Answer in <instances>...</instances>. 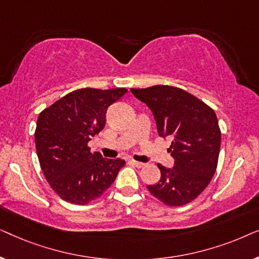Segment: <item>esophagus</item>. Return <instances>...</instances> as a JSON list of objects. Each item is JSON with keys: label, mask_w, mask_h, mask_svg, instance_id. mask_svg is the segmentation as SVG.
Returning <instances> with one entry per match:
<instances>
[{"label": "esophagus", "mask_w": 259, "mask_h": 259, "mask_svg": "<svg viewBox=\"0 0 259 259\" xmlns=\"http://www.w3.org/2000/svg\"><path fill=\"white\" fill-rule=\"evenodd\" d=\"M131 162H132V164L134 165V166H137L138 168H141V167H144L145 166V164L144 162H140V161H136V160H131Z\"/></svg>", "instance_id": "esophagus-1"}]
</instances>
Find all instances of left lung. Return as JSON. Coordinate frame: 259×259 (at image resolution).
I'll return each mask as SVG.
<instances>
[{
  "mask_svg": "<svg viewBox=\"0 0 259 259\" xmlns=\"http://www.w3.org/2000/svg\"><path fill=\"white\" fill-rule=\"evenodd\" d=\"M131 92L150 107L159 136L172 139L168 151L175 166L158 164L160 180L147 190L168 206L191 203L206 189L217 168L222 140L217 115L210 106L178 87L157 84Z\"/></svg>",
  "mask_w": 259,
  "mask_h": 259,
  "instance_id": "1",
  "label": "left lung"
}]
</instances>
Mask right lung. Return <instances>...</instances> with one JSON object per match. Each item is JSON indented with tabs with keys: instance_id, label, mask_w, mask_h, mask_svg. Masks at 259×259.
Returning <instances> with one entry per match:
<instances>
[{
	"instance_id": "add662e5",
	"label": "right lung",
	"mask_w": 259,
	"mask_h": 259,
	"mask_svg": "<svg viewBox=\"0 0 259 259\" xmlns=\"http://www.w3.org/2000/svg\"><path fill=\"white\" fill-rule=\"evenodd\" d=\"M126 93V88H81L40 113L36 153L46 179L61 199L86 205L114 183L125 160L92 153L88 141L104 130L107 108Z\"/></svg>"
}]
</instances>
